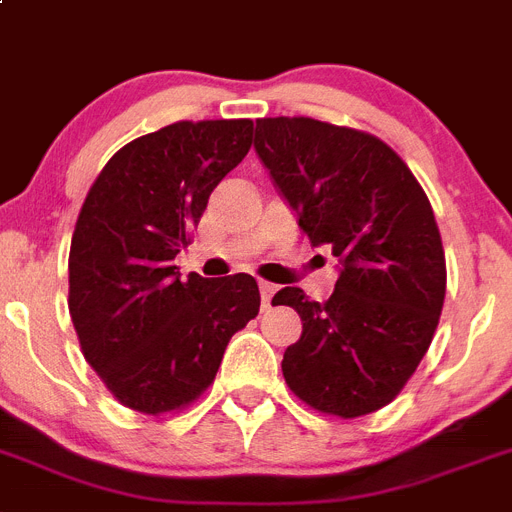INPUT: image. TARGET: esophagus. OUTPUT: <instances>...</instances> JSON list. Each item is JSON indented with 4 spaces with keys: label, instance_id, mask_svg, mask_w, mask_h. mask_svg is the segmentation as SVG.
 <instances>
[{
    "label": "esophagus",
    "instance_id": "34e87169",
    "mask_svg": "<svg viewBox=\"0 0 512 512\" xmlns=\"http://www.w3.org/2000/svg\"><path fill=\"white\" fill-rule=\"evenodd\" d=\"M260 296H262V309H268L270 301H273V296H275V286H273V283L262 281L260 283Z\"/></svg>",
    "mask_w": 512,
    "mask_h": 512
}]
</instances>
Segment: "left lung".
Instances as JSON below:
<instances>
[{"label":"left lung","mask_w":512,"mask_h":512,"mask_svg":"<svg viewBox=\"0 0 512 512\" xmlns=\"http://www.w3.org/2000/svg\"><path fill=\"white\" fill-rule=\"evenodd\" d=\"M255 151L311 247H332L340 273L324 304L293 286L273 296L304 322L283 353L286 384L327 415L381 410L428 353L446 299L428 195L384 141L314 118H262Z\"/></svg>","instance_id":"obj_1"}]
</instances>
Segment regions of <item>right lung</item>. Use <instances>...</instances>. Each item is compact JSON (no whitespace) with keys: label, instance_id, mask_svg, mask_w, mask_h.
<instances>
[{"label":"right lung","instance_id":"add662e5","mask_svg":"<svg viewBox=\"0 0 512 512\" xmlns=\"http://www.w3.org/2000/svg\"><path fill=\"white\" fill-rule=\"evenodd\" d=\"M252 146V121H180L115 151L79 211L69 252V314L79 345L118 402L146 415L193 402L231 335L260 311L247 273L221 281L175 257L208 195Z\"/></svg>","mask_w":512,"mask_h":512}]
</instances>
